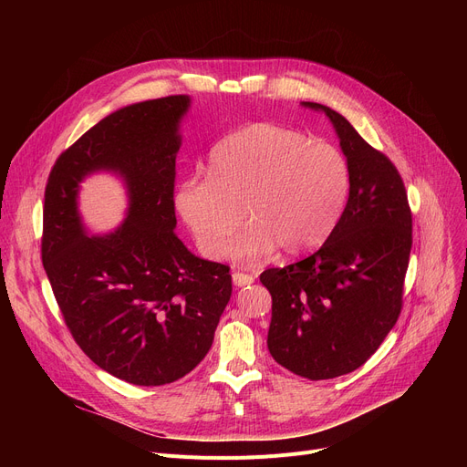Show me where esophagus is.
I'll list each match as a JSON object with an SVG mask.
<instances>
[{
  "instance_id": "34e87169",
  "label": "esophagus",
  "mask_w": 467,
  "mask_h": 467,
  "mask_svg": "<svg viewBox=\"0 0 467 467\" xmlns=\"http://www.w3.org/2000/svg\"><path fill=\"white\" fill-rule=\"evenodd\" d=\"M254 276L252 275H246V273H233V284L238 285V287H244V285H250L254 284Z\"/></svg>"
}]
</instances>
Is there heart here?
I'll use <instances>...</instances> for the list:
<instances>
[{"instance_id":"b5f03b06","label":"heart","mask_w":467,"mask_h":467,"mask_svg":"<svg viewBox=\"0 0 467 467\" xmlns=\"http://www.w3.org/2000/svg\"><path fill=\"white\" fill-rule=\"evenodd\" d=\"M348 194L350 164L338 147L276 122H252L213 145L208 178L185 180L174 204L208 259L227 254L244 208L250 227L231 254L261 263L278 248L301 255L320 246Z\"/></svg>"}]
</instances>
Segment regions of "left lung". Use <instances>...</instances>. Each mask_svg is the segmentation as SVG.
<instances>
[{"label":"left lung","instance_id":"obj_1","mask_svg":"<svg viewBox=\"0 0 467 467\" xmlns=\"http://www.w3.org/2000/svg\"><path fill=\"white\" fill-rule=\"evenodd\" d=\"M350 164L345 212L324 246L261 284L273 297L268 352L291 373L326 380L356 371L396 326L412 246V215L398 168L327 106Z\"/></svg>","mask_w":467,"mask_h":467}]
</instances>
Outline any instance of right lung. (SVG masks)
Listing matches in <instances>:
<instances>
[{"mask_svg": "<svg viewBox=\"0 0 467 467\" xmlns=\"http://www.w3.org/2000/svg\"><path fill=\"white\" fill-rule=\"evenodd\" d=\"M185 94L120 108L57 159L45 187L41 259L79 348L109 375L162 386L208 354L231 293L229 266L192 255L174 233L176 155ZM113 171L126 183L128 217L90 237L78 183Z\"/></svg>", "mask_w": 467, "mask_h": 467, "instance_id": "obj_1", "label": "right lung"}]
</instances>
